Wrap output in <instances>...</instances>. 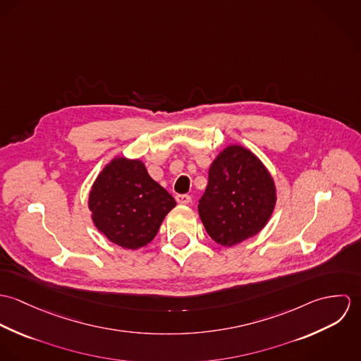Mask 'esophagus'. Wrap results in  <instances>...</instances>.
Listing matches in <instances>:
<instances>
[{
	"mask_svg": "<svg viewBox=\"0 0 361 361\" xmlns=\"http://www.w3.org/2000/svg\"><path fill=\"white\" fill-rule=\"evenodd\" d=\"M175 200L179 203V204H189L192 202V197L189 195H176L175 196Z\"/></svg>",
	"mask_w": 361,
	"mask_h": 361,
	"instance_id": "obj_1",
	"label": "esophagus"
}]
</instances>
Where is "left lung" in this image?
I'll return each instance as SVG.
<instances>
[{
  "label": "left lung",
  "instance_id": "obj_1",
  "mask_svg": "<svg viewBox=\"0 0 361 361\" xmlns=\"http://www.w3.org/2000/svg\"><path fill=\"white\" fill-rule=\"evenodd\" d=\"M276 203L274 179L243 146L231 145L212 161L199 214L212 240L235 246L265 226Z\"/></svg>",
  "mask_w": 361,
  "mask_h": 361
}]
</instances>
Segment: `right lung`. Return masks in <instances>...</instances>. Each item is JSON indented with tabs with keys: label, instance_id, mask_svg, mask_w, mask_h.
Here are the masks:
<instances>
[{
	"label": "right lung",
	"instance_id": "right-lung-1",
	"mask_svg": "<svg viewBox=\"0 0 361 361\" xmlns=\"http://www.w3.org/2000/svg\"><path fill=\"white\" fill-rule=\"evenodd\" d=\"M175 199L140 159L116 157L94 180L89 208L96 228L112 243L136 250L150 243Z\"/></svg>",
	"mask_w": 361,
	"mask_h": 361
}]
</instances>
